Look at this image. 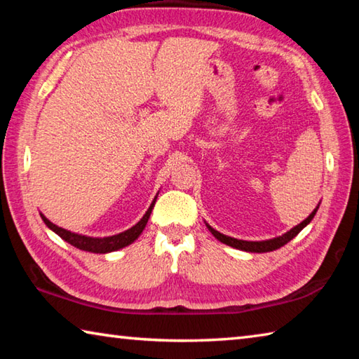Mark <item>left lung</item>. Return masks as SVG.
I'll return each mask as SVG.
<instances>
[{
	"instance_id": "1",
	"label": "left lung",
	"mask_w": 359,
	"mask_h": 359,
	"mask_svg": "<svg viewBox=\"0 0 359 359\" xmlns=\"http://www.w3.org/2000/svg\"><path fill=\"white\" fill-rule=\"evenodd\" d=\"M317 210H318V208L313 209L312 214L309 215V217L306 218V220L301 222L299 224H297V226L291 228V229L288 231V233H285V234H282V236H278V238L269 239V241H259V242L241 241V239H234V238H229V236H224V234H222V233H218V231H215L214 228L209 226V224H208V228H209L210 233L214 234L218 241L223 242V244H226V245H229V247H234V248H239V250H244V252L264 253V252L277 250V248H280V247H283L285 244H288V242H290L291 239L296 238V236L301 233V229H302L304 226H307V224L312 222V218L315 217V214H317Z\"/></svg>"
}]
</instances>
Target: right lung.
Listing matches in <instances>:
<instances>
[{"label": "right lung", "instance_id": "1", "mask_svg": "<svg viewBox=\"0 0 359 359\" xmlns=\"http://www.w3.org/2000/svg\"><path fill=\"white\" fill-rule=\"evenodd\" d=\"M155 201H156V198L154 199V203L150 204V208L147 212H145V215L135 224V226L123 231V233H120V234L109 236V238H88V236L71 233V231H68V229H63V228L57 226V224H53L50 220H47V218L42 214H41V218L44 220L47 226L53 231V233H57L60 238L68 242V244L77 247L79 250L92 252V253H109V252H115V250H118V248H123L126 245L133 244V242L139 238V234L142 233L145 224H147V222H149L151 209H154V205H155Z\"/></svg>", "mask_w": 359, "mask_h": 359}]
</instances>
